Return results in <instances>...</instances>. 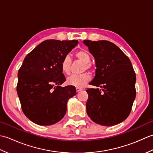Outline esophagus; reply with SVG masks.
<instances>
[{
  "instance_id": "1",
  "label": "esophagus",
  "mask_w": 153,
  "mask_h": 153,
  "mask_svg": "<svg viewBox=\"0 0 153 153\" xmlns=\"http://www.w3.org/2000/svg\"><path fill=\"white\" fill-rule=\"evenodd\" d=\"M82 89L78 88V87H77V88H76V92H77V93H78V92L81 91H82Z\"/></svg>"
}]
</instances>
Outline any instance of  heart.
<instances>
[{"label": "heart", "instance_id": "heart-1", "mask_svg": "<svg viewBox=\"0 0 153 153\" xmlns=\"http://www.w3.org/2000/svg\"><path fill=\"white\" fill-rule=\"evenodd\" d=\"M77 60L84 64L83 71L89 70L91 68L90 64L91 56L88 53L85 51H79L75 54ZM71 60L70 55H66L63 58L61 62V69L65 74H70L71 71ZM91 80V76L88 74H83L79 76H71L67 79V83L69 85L81 88L85 86Z\"/></svg>", "mask_w": 153, "mask_h": 153}]
</instances>
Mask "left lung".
<instances>
[{"label":"left lung","instance_id":"obj_1","mask_svg":"<svg viewBox=\"0 0 153 153\" xmlns=\"http://www.w3.org/2000/svg\"><path fill=\"white\" fill-rule=\"evenodd\" d=\"M83 42L95 60V76L90 84L102 88L86 90L87 114L100 125L118 124L130 114L136 96V76L131 61L110 41Z\"/></svg>","mask_w":153,"mask_h":153}]
</instances>
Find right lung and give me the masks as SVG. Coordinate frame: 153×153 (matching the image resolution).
<instances>
[{"instance_id": "1", "label": "right lung", "mask_w": 153, "mask_h": 153, "mask_svg": "<svg viewBox=\"0 0 153 153\" xmlns=\"http://www.w3.org/2000/svg\"><path fill=\"white\" fill-rule=\"evenodd\" d=\"M77 43V40H46L24 58L16 90L23 112L36 124L59 122L66 112L68 100L76 95L75 87L60 85L66 81L62 61Z\"/></svg>"}]
</instances>
